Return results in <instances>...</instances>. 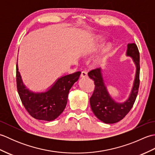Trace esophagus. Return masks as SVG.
Listing matches in <instances>:
<instances>
[{
	"mask_svg": "<svg viewBox=\"0 0 155 155\" xmlns=\"http://www.w3.org/2000/svg\"><path fill=\"white\" fill-rule=\"evenodd\" d=\"M88 77L87 72L86 71H82L81 74V78H87Z\"/></svg>",
	"mask_w": 155,
	"mask_h": 155,
	"instance_id": "34e87169",
	"label": "esophagus"
}]
</instances>
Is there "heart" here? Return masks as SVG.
Listing matches in <instances>:
<instances>
[{"instance_id":"obj_1","label":"heart","mask_w":155,"mask_h":155,"mask_svg":"<svg viewBox=\"0 0 155 155\" xmlns=\"http://www.w3.org/2000/svg\"><path fill=\"white\" fill-rule=\"evenodd\" d=\"M103 41V36L98 35V36H97V37H95V38L93 41V42H91V46H93H93L96 45V44L100 43V42H101ZM110 48H111V44L110 43H107L106 45V46H105V47L103 48V53H102V54L100 56V57H98L97 59L96 60V63L97 64H101L104 61L105 56L107 55V52L109 51Z\"/></svg>"}]
</instances>
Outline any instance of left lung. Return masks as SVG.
I'll return each mask as SVG.
<instances>
[{"label":"left lung","mask_w":155,"mask_h":155,"mask_svg":"<svg viewBox=\"0 0 155 155\" xmlns=\"http://www.w3.org/2000/svg\"><path fill=\"white\" fill-rule=\"evenodd\" d=\"M126 55L132 58L136 66V72L129 97L123 103L116 102L108 93L101 68L94 69L88 73L95 84L93 95L90 98L91 109L95 116L104 123L113 124L121 120L130 110L136 100L140 83V56L137 46L134 43L128 44Z\"/></svg>","instance_id":"1"}]
</instances>
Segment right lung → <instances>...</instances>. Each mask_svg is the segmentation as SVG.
I'll list each match as a JSON object with an SVG mask.
<instances>
[{
  "label": "right lung",
  "instance_id": "1",
  "mask_svg": "<svg viewBox=\"0 0 155 155\" xmlns=\"http://www.w3.org/2000/svg\"><path fill=\"white\" fill-rule=\"evenodd\" d=\"M81 72L62 76L45 92L29 90L22 79L16 64V85L20 98L31 116L38 120L52 121L60 115L67 103L69 91L79 78Z\"/></svg>",
  "mask_w": 155,
  "mask_h": 155
}]
</instances>
